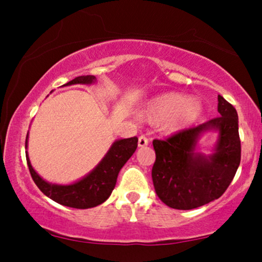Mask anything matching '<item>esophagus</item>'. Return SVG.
Wrapping results in <instances>:
<instances>
[{
    "instance_id": "esophagus-1",
    "label": "esophagus",
    "mask_w": 262,
    "mask_h": 262,
    "mask_svg": "<svg viewBox=\"0 0 262 262\" xmlns=\"http://www.w3.org/2000/svg\"><path fill=\"white\" fill-rule=\"evenodd\" d=\"M149 144V139L144 135H140L139 139H138V145L139 146H146Z\"/></svg>"
}]
</instances>
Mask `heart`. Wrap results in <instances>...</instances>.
Masks as SVG:
<instances>
[{
	"mask_svg": "<svg viewBox=\"0 0 262 262\" xmlns=\"http://www.w3.org/2000/svg\"><path fill=\"white\" fill-rule=\"evenodd\" d=\"M202 104L182 93L170 92L152 98L146 104L143 117L151 124L165 122V128L176 132L187 127L200 117Z\"/></svg>",
	"mask_w": 262,
	"mask_h": 262,
	"instance_id": "1",
	"label": "heart"
}]
</instances>
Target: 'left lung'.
<instances>
[{"instance_id":"obj_1","label":"left lung","mask_w":262,"mask_h":262,"mask_svg":"<svg viewBox=\"0 0 262 262\" xmlns=\"http://www.w3.org/2000/svg\"><path fill=\"white\" fill-rule=\"evenodd\" d=\"M221 116L197 127L183 129L164 140H152L155 162L151 170L156 194L175 209H193L217 200L227 191L240 164L237 113L227 100L218 96ZM218 130L219 143L210 157L196 155L198 137Z\"/></svg>"}]
</instances>
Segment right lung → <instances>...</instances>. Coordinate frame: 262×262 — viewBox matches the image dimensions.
I'll use <instances>...</instances> for the list:
<instances>
[{
  "instance_id": "obj_1",
  "label": "right lung",
  "mask_w": 262,
  "mask_h": 262,
  "mask_svg": "<svg viewBox=\"0 0 262 262\" xmlns=\"http://www.w3.org/2000/svg\"><path fill=\"white\" fill-rule=\"evenodd\" d=\"M95 80L96 77L92 75L79 76L69 81L66 86L75 85V83H92ZM27 139H28V134H27ZM137 146V137L117 140L104 156L103 160L96 166L95 170L91 171L82 180H80L79 182L66 186L53 185V183L44 181L32 167L27 152L26 158L33 181L35 182V185L45 196L52 198L53 201L62 204V206L77 209H86L103 203L111 196L114 186H116L119 171L124 166L125 162L129 160V158L134 154Z\"/></svg>"
}]
</instances>
